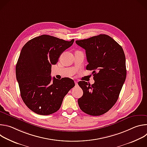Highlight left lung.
I'll list each match as a JSON object with an SVG mask.
<instances>
[{"mask_svg": "<svg viewBox=\"0 0 147 147\" xmlns=\"http://www.w3.org/2000/svg\"><path fill=\"white\" fill-rule=\"evenodd\" d=\"M73 44L42 35L27 42L21 51L16 67L17 80L23 102L34 112L49 115L57 112L73 88L69 80L51 76L52 65Z\"/></svg>", "mask_w": 147, "mask_h": 147, "instance_id": "1", "label": "left lung"}]
</instances>
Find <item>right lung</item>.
<instances>
[{"instance_id": "right-lung-1", "label": "right lung", "mask_w": 147, "mask_h": 147, "mask_svg": "<svg viewBox=\"0 0 147 147\" xmlns=\"http://www.w3.org/2000/svg\"><path fill=\"white\" fill-rule=\"evenodd\" d=\"M76 43L86 50L89 63L87 69L97 70L93 71L94 84L82 87L79 107L90 115H103L116 102L126 77L124 51L113 38L105 34L78 40Z\"/></svg>"}]
</instances>
